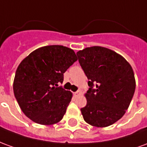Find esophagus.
Returning <instances> with one entry per match:
<instances>
[{
    "mask_svg": "<svg viewBox=\"0 0 147 147\" xmlns=\"http://www.w3.org/2000/svg\"><path fill=\"white\" fill-rule=\"evenodd\" d=\"M80 94H81V90H77L76 92L74 93V94H75V96L80 95Z\"/></svg>",
    "mask_w": 147,
    "mask_h": 147,
    "instance_id": "34e87169",
    "label": "esophagus"
}]
</instances>
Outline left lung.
Segmentation results:
<instances>
[{
	"instance_id": "left-lung-1",
	"label": "left lung",
	"mask_w": 147,
	"mask_h": 147,
	"mask_svg": "<svg viewBox=\"0 0 147 147\" xmlns=\"http://www.w3.org/2000/svg\"><path fill=\"white\" fill-rule=\"evenodd\" d=\"M76 54L89 80L86 105L81 109L83 119L92 126H110L123 117L131 102L136 90L132 67L121 55L102 46L87 47Z\"/></svg>"
}]
</instances>
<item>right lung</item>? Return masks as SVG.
I'll list each match as a JSON object with an SVG mask.
<instances>
[{
	"instance_id": "add662e5",
	"label": "right lung",
	"mask_w": 147,
	"mask_h": 147,
	"mask_svg": "<svg viewBox=\"0 0 147 147\" xmlns=\"http://www.w3.org/2000/svg\"><path fill=\"white\" fill-rule=\"evenodd\" d=\"M77 60L73 49L53 45L37 49L21 61L15 75L13 91L29 119L42 125L62 120L72 93L56 86L63 83L64 73Z\"/></svg>"
}]
</instances>
